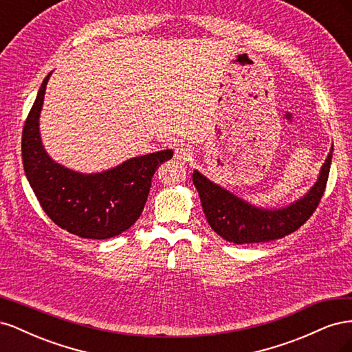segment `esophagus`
I'll return each mask as SVG.
<instances>
[{
    "label": "esophagus",
    "mask_w": 352,
    "mask_h": 352,
    "mask_svg": "<svg viewBox=\"0 0 352 352\" xmlns=\"http://www.w3.org/2000/svg\"><path fill=\"white\" fill-rule=\"evenodd\" d=\"M190 155H192V151H190V148L186 145H179L175 150V158L177 162H188Z\"/></svg>",
    "instance_id": "esophagus-1"
}]
</instances>
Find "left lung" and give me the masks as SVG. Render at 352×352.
Here are the masks:
<instances>
[{"label":"left lung","instance_id":"8db88e82","mask_svg":"<svg viewBox=\"0 0 352 352\" xmlns=\"http://www.w3.org/2000/svg\"><path fill=\"white\" fill-rule=\"evenodd\" d=\"M333 144L314 185L300 199L280 208H263L232 194L194 170L192 182L211 229L233 243H257L280 239L300 229L320 202L327 184Z\"/></svg>","mask_w":352,"mask_h":352}]
</instances>
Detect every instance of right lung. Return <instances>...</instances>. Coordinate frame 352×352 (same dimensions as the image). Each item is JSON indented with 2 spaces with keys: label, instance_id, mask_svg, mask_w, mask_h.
Masks as SVG:
<instances>
[{
  "label": "right lung",
  "instance_id": "add662e5",
  "mask_svg": "<svg viewBox=\"0 0 352 352\" xmlns=\"http://www.w3.org/2000/svg\"><path fill=\"white\" fill-rule=\"evenodd\" d=\"M51 73L41 85L22 133V158L29 185L47 216L61 229L88 239L120 235L142 214L155 170L173 157V151L133 157L98 173L74 172L54 162L39 132Z\"/></svg>",
  "mask_w": 352,
  "mask_h": 352
}]
</instances>
